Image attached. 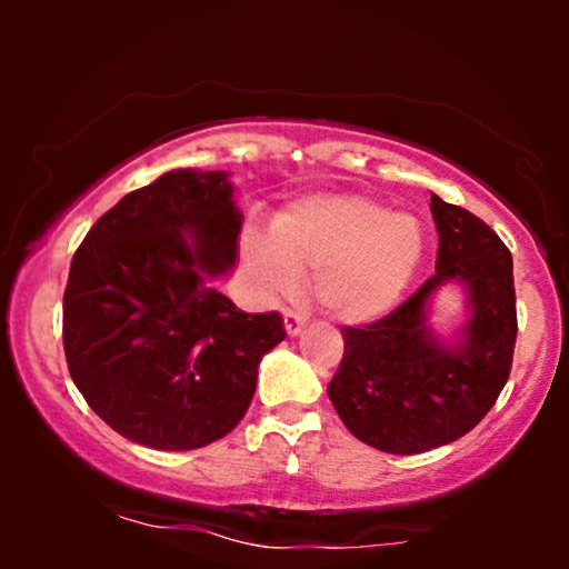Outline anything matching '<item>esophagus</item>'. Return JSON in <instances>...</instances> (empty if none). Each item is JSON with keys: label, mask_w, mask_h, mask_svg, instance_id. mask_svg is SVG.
<instances>
[{"label": "esophagus", "mask_w": 569, "mask_h": 569, "mask_svg": "<svg viewBox=\"0 0 569 569\" xmlns=\"http://www.w3.org/2000/svg\"><path fill=\"white\" fill-rule=\"evenodd\" d=\"M306 323H308L306 313H300V310H292V308L284 310V331L290 333V337H298V333L306 329Z\"/></svg>", "instance_id": "obj_1"}]
</instances>
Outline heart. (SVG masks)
I'll list each match as a JSON object with an SVG mask.
<instances>
[{
  "instance_id": "heart-1",
  "label": "heart",
  "mask_w": 569,
  "mask_h": 569,
  "mask_svg": "<svg viewBox=\"0 0 569 569\" xmlns=\"http://www.w3.org/2000/svg\"><path fill=\"white\" fill-rule=\"evenodd\" d=\"M425 253L409 214L360 193H316L279 212L267 232H248L246 256L269 292H290L313 274L318 302L341 321L386 313L407 290Z\"/></svg>"
}]
</instances>
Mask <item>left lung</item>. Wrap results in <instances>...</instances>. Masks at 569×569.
I'll return each instance as SVG.
<instances>
[{"mask_svg": "<svg viewBox=\"0 0 569 569\" xmlns=\"http://www.w3.org/2000/svg\"><path fill=\"white\" fill-rule=\"evenodd\" d=\"M438 224L435 274L399 308L362 326H341L345 357L329 399L357 440L415 456L463 438L508 383L518 337L512 256L469 209L430 199ZM446 281L470 287L472 321L446 348L426 329V302Z\"/></svg>", "mask_w": 569, "mask_h": 569, "instance_id": "left-lung-1", "label": "left lung"}]
</instances>
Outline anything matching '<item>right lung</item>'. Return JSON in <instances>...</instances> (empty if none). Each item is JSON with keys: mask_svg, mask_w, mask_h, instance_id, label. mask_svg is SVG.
I'll list each match as a JSON object with an SVG mask.
<instances>
[{"mask_svg": "<svg viewBox=\"0 0 569 569\" xmlns=\"http://www.w3.org/2000/svg\"><path fill=\"white\" fill-rule=\"evenodd\" d=\"M238 232L228 173L186 168L127 193L74 251L69 376L123 438L204 448L251 407L261 357L287 333L277 310L243 313L212 284L236 263Z\"/></svg>", "mask_w": 569, "mask_h": 569, "instance_id": "add662e5", "label": "right lung"}]
</instances>
